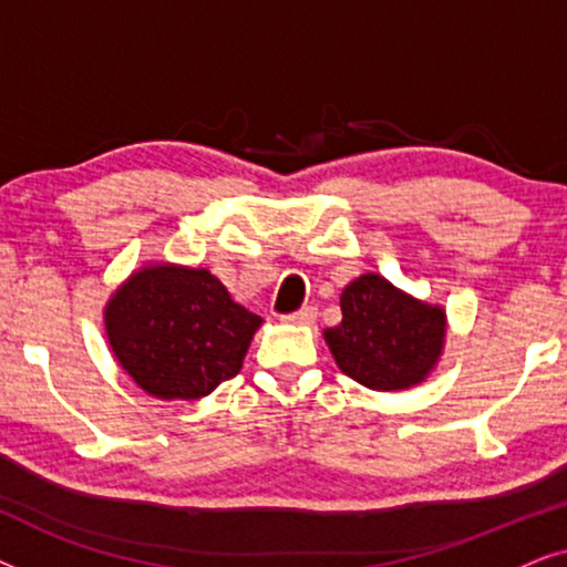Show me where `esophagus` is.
I'll list each match as a JSON object with an SVG mask.
<instances>
[{
  "label": "esophagus",
  "instance_id": "34e87169",
  "mask_svg": "<svg viewBox=\"0 0 567 567\" xmlns=\"http://www.w3.org/2000/svg\"><path fill=\"white\" fill-rule=\"evenodd\" d=\"M315 317H317V309L315 307H301L299 312L286 315L284 322H289V324H312Z\"/></svg>",
  "mask_w": 567,
  "mask_h": 567
}]
</instances>
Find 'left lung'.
I'll use <instances>...</instances> for the list:
<instances>
[{"label":"left lung","mask_w":567,"mask_h":567,"mask_svg":"<svg viewBox=\"0 0 567 567\" xmlns=\"http://www.w3.org/2000/svg\"><path fill=\"white\" fill-rule=\"evenodd\" d=\"M338 328L322 332L346 377L377 392L421 384L446 343V309L415 299L379 274L353 278L340 293Z\"/></svg>","instance_id":"left-lung-1"}]
</instances>
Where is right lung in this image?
<instances>
[{
	"label": "right lung",
	"instance_id": "1",
	"mask_svg": "<svg viewBox=\"0 0 567 567\" xmlns=\"http://www.w3.org/2000/svg\"><path fill=\"white\" fill-rule=\"evenodd\" d=\"M121 369L157 400H200L243 369L262 324L208 268L146 262L103 309Z\"/></svg>",
	"mask_w": 567,
	"mask_h": 567
}]
</instances>
